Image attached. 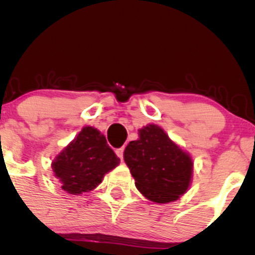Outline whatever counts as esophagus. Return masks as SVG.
Wrapping results in <instances>:
<instances>
[{"mask_svg": "<svg viewBox=\"0 0 255 255\" xmlns=\"http://www.w3.org/2000/svg\"><path fill=\"white\" fill-rule=\"evenodd\" d=\"M116 154H118V157L120 158V159H124V152H125V147H120L118 148V150L115 151Z\"/></svg>", "mask_w": 255, "mask_h": 255, "instance_id": "1", "label": "esophagus"}]
</instances>
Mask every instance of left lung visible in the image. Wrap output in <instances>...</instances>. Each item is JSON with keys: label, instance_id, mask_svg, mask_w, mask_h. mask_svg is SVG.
I'll return each mask as SVG.
<instances>
[{"label": "left lung", "instance_id": "1", "mask_svg": "<svg viewBox=\"0 0 255 255\" xmlns=\"http://www.w3.org/2000/svg\"><path fill=\"white\" fill-rule=\"evenodd\" d=\"M125 162L144 197L158 204L176 200L188 189L193 162L162 128L148 125L126 147Z\"/></svg>", "mask_w": 255, "mask_h": 255}]
</instances>
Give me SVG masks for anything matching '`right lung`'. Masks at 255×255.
I'll return each mask as SVG.
<instances>
[{
	"label": "right lung",
	"instance_id": "obj_1",
	"mask_svg": "<svg viewBox=\"0 0 255 255\" xmlns=\"http://www.w3.org/2000/svg\"><path fill=\"white\" fill-rule=\"evenodd\" d=\"M120 158L99 130L85 127L52 163V170L69 194L95 189L104 175L119 165Z\"/></svg>",
	"mask_w": 255,
	"mask_h": 255
}]
</instances>
